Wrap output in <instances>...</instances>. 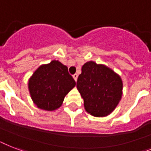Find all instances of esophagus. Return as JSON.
Masks as SVG:
<instances>
[{"instance_id":"1","label":"esophagus","mask_w":151,"mask_h":151,"mask_svg":"<svg viewBox=\"0 0 151 151\" xmlns=\"http://www.w3.org/2000/svg\"><path fill=\"white\" fill-rule=\"evenodd\" d=\"M78 75L77 74V73H75V74H73V79L75 80V81H77V80H78Z\"/></svg>"}]
</instances>
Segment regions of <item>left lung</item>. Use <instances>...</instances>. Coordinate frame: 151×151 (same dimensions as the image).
<instances>
[{
    "mask_svg": "<svg viewBox=\"0 0 151 151\" xmlns=\"http://www.w3.org/2000/svg\"><path fill=\"white\" fill-rule=\"evenodd\" d=\"M77 88L85 110L95 117H106L122 99V78L107 66L93 61L85 63L78 76Z\"/></svg>",
    "mask_w": 151,
    "mask_h": 151,
    "instance_id": "left-lung-1",
    "label": "left lung"
}]
</instances>
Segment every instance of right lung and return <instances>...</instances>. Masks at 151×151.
Returning a JSON list of instances; mask_svg holds the SVG:
<instances>
[{
    "mask_svg": "<svg viewBox=\"0 0 151 151\" xmlns=\"http://www.w3.org/2000/svg\"><path fill=\"white\" fill-rule=\"evenodd\" d=\"M75 85L67 66L58 60L39 66L28 82L34 103L41 110L48 111L60 107L65 96Z\"/></svg>",
    "mask_w": 151,
    "mask_h": 151,
    "instance_id": "right-lung-1",
    "label": "right lung"
}]
</instances>
